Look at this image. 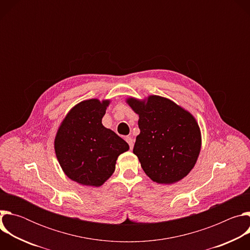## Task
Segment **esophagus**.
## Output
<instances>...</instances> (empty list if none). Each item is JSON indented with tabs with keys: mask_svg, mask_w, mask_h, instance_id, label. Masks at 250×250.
<instances>
[{
	"mask_svg": "<svg viewBox=\"0 0 250 250\" xmlns=\"http://www.w3.org/2000/svg\"><path fill=\"white\" fill-rule=\"evenodd\" d=\"M125 140H126V142H127L128 146H129V148L132 149V147H133V139L130 136H126Z\"/></svg>",
	"mask_w": 250,
	"mask_h": 250,
	"instance_id": "esophagus-1",
	"label": "esophagus"
}]
</instances>
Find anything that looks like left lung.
I'll list each match as a JSON object with an SVG mask.
<instances>
[{
	"instance_id": "1",
	"label": "left lung",
	"mask_w": 250,
	"mask_h": 250,
	"mask_svg": "<svg viewBox=\"0 0 250 250\" xmlns=\"http://www.w3.org/2000/svg\"><path fill=\"white\" fill-rule=\"evenodd\" d=\"M126 103L139 118L140 133L133 153L141 168L158 184L182 180L194 168L201 150L196 119L173 101L156 95L145 100L130 97Z\"/></svg>"
}]
</instances>
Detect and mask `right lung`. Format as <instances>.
<instances>
[{
  "label": "right lung",
  "mask_w": 250,
  "mask_h": 250,
  "mask_svg": "<svg viewBox=\"0 0 250 250\" xmlns=\"http://www.w3.org/2000/svg\"><path fill=\"white\" fill-rule=\"evenodd\" d=\"M110 100L90 99L69 111L58 127L54 149L68 178L85 186H102L113 175L126 142L102 124Z\"/></svg>",
  "instance_id": "add662e5"
}]
</instances>
